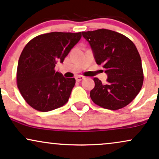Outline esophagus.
Returning <instances> with one entry per match:
<instances>
[{
    "instance_id": "obj_1",
    "label": "esophagus",
    "mask_w": 159,
    "mask_h": 159,
    "mask_svg": "<svg viewBox=\"0 0 159 159\" xmlns=\"http://www.w3.org/2000/svg\"><path fill=\"white\" fill-rule=\"evenodd\" d=\"M84 78V76H81V75H78V76H77V77L75 78V79H76V81H81V80H83Z\"/></svg>"
}]
</instances>
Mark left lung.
Wrapping results in <instances>:
<instances>
[{
    "label": "left lung",
    "mask_w": 159,
    "mask_h": 159,
    "mask_svg": "<svg viewBox=\"0 0 159 159\" xmlns=\"http://www.w3.org/2000/svg\"><path fill=\"white\" fill-rule=\"evenodd\" d=\"M97 64L103 65L107 75L106 84L94 78L90 97L95 104L108 110L124 107L134 99L142 87L141 59L133 42L110 30L82 32Z\"/></svg>",
    "instance_id": "8db88e82"
}]
</instances>
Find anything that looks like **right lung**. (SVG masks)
I'll list each match as a JSON object with an SVG mask.
<instances>
[{
    "label": "right lung",
    "instance_id": "add662e5",
    "mask_svg": "<svg viewBox=\"0 0 159 159\" xmlns=\"http://www.w3.org/2000/svg\"><path fill=\"white\" fill-rule=\"evenodd\" d=\"M81 38V32H53L34 38L25 46L18 60L17 84L32 108L48 112L67 102L75 84L54 68Z\"/></svg>",
    "mask_w": 159,
    "mask_h": 159
}]
</instances>
